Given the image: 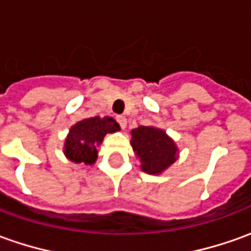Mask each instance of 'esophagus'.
Instances as JSON below:
<instances>
[{"label": "esophagus", "mask_w": 251, "mask_h": 251, "mask_svg": "<svg viewBox=\"0 0 251 251\" xmlns=\"http://www.w3.org/2000/svg\"><path fill=\"white\" fill-rule=\"evenodd\" d=\"M117 121H118L119 126H121L122 129H125L126 124H127V119H126L125 117H122V115H118V117H117Z\"/></svg>", "instance_id": "obj_1"}]
</instances>
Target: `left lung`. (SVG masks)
Listing matches in <instances>:
<instances>
[{
    "mask_svg": "<svg viewBox=\"0 0 251 251\" xmlns=\"http://www.w3.org/2000/svg\"><path fill=\"white\" fill-rule=\"evenodd\" d=\"M133 151L141 162V170L148 175H159L175 163L177 147L165 130L155 126H139L132 130Z\"/></svg>",
    "mask_w": 251,
    "mask_h": 251,
    "instance_id": "left-lung-1",
    "label": "left lung"
}]
</instances>
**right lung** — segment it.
I'll return each instance as SVG.
<instances>
[{"label":"right lung","mask_w":251,"mask_h":251,"mask_svg":"<svg viewBox=\"0 0 251 251\" xmlns=\"http://www.w3.org/2000/svg\"><path fill=\"white\" fill-rule=\"evenodd\" d=\"M118 122L110 117L85 118L71 126L66 143L64 155L71 162L93 165L97 159V147L107 133L118 132Z\"/></svg>","instance_id":"right-lung-1"}]
</instances>
